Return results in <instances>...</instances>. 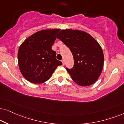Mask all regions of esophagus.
Returning <instances> with one entry per match:
<instances>
[{
	"instance_id": "34e87169",
	"label": "esophagus",
	"mask_w": 124,
	"mask_h": 124,
	"mask_svg": "<svg viewBox=\"0 0 124 124\" xmlns=\"http://www.w3.org/2000/svg\"><path fill=\"white\" fill-rule=\"evenodd\" d=\"M62 64H63V65H65V60H64V59H62Z\"/></svg>"
}]
</instances>
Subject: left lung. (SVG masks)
Segmentation results:
<instances>
[{
    "label": "left lung",
    "mask_w": 124,
    "mask_h": 124,
    "mask_svg": "<svg viewBox=\"0 0 124 124\" xmlns=\"http://www.w3.org/2000/svg\"><path fill=\"white\" fill-rule=\"evenodd\" d=\"M57 39L69 47L73 55V68L67 69L72 80L83 87L95 83L104 67L103 51L98 41L87 32L73 29H63Z\"/></svg>",
    "instance_id": "left-lung-1"
}]
</instances>
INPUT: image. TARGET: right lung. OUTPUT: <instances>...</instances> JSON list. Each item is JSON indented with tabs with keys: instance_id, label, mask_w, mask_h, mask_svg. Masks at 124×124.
Returning <instances> with one entry per match:
<instances>
[{
	"instance_id": "obj_1",
	"label": "right lung",
	"mask_w": 124,
	"mask_h": 124,
	"mask_svg": "<svg viewBox=\"0 0 124 124\" xmlns=\"http://www.w3.org/2000/svg\"><path fill=\"white\" fill-rule=\"evenodd\" d=\"M59 29H44L33 34L20 46L18 64L21 74L28 81L41 84L52 77L57 66L62 65L52 49Z\"/></svg>"
}]
</instances>
